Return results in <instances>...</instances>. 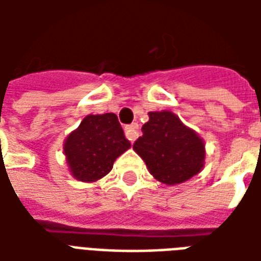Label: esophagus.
<instances>
[{"mask_svg":"<svg viewBox=\"0 0 261 261\" xmlns=\"http://www.w3.org/2000/svg\"><path fill=\"white\" fill-rule=\"evenodd\" d=\"M125 137L130 140L131 142H134L137 140V137H138V124L137 123H133L130 125H125Z\"/></svg>","mask_w":261,"mask_h":261,"instance_id":"34e87169","label":"esophagus"}]
</instances>
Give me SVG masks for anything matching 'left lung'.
<instances>
[{
    "mask_svg": "<svg viewBox=\"0 0 261 261\" xmlns=\"http://www.w3.org/2000/svg\"><path fill=\"white\" fill-rule=\"evenodd\" d=\"M148 116L149 120L142 125V136L133 148L144 159L149 173L169 186L200 173L205 159L201 137L169 110L149 112Z\"/></svg>",
    "mask_w": 261,
    "mask_h": 261,
    "instance_id": "left-lung-1",
    "label": "left lung"
}]
</instances>
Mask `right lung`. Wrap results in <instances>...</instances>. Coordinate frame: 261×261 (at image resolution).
Instances as JSON below:
<instances>
[{"label":"right lung","mask_w":261,"mask_h":261,"mask_svg":"<svg viewBox=\"0 0 261 261\" xmlns=\"http://www.w3.org/2000/svg\"><path fill=\"white\" fill-rule=\"evenodd\" d=\"M130 147L116 114H89L65 138L64 153L71 175L92 183L108 175Z\"/></svg>","instance_id":"1"}]
</instances>
